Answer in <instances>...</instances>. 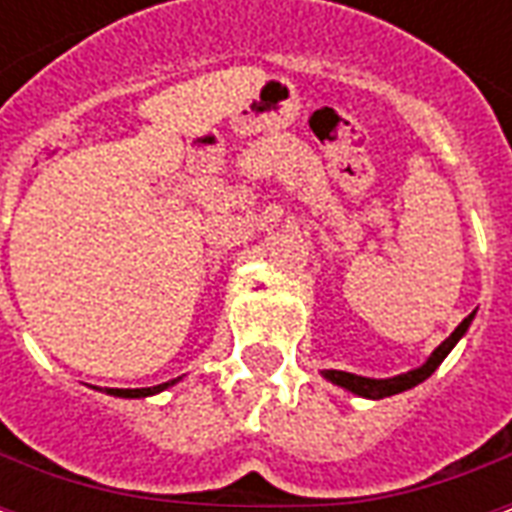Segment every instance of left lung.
Segmentation results:
<instances>
[{
	"label": "left lung",
	"instance_id": "8db88e82",
	"mask_svg": "<svg viewBox=\"0 0 512 512\" xmlns=\"http://www.w3.org/2000/svg\"><path fill=\"white\" fill-rule=\"evenodd\" d=\"M474 321V312L469 315V318H463L461 326L455 329V332L444 340V343L433 351V354L422 362L419 367H414V370H408V373H400V376H392V378H367V376H354V373H345V370H323L321 376L326 378V381H332L334 386H343L345 392H354V395L359 397H367V400H381V397H392V395H400V392H406V389H414L417 384H422L425 378H430L436 370H439V365L447 359V354H450L452 348L458 345V340H461L463 334H466V329L472 326Z\"/></svg>",
	"mask_w": 512,
	"mask_h": 512
}]
</instances>
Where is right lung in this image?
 Instances as JSON below:
<instances>
[{
	"label": "right lung",
	"mask_w": 512,
	"mask_h": 512,
	"mask_svg": "<svg viewBox=\"0 0 512 512\" xmlns=\"http://www.w3.org/2000/svg\"><path fill=\"white\" fill-rule=\"evenodd\" d=\"M180 378H172L167 384H158V386H142V389H101L106 395H115V397H150V395H158V392H164L169 386L178 384Z\"/></svg>",
	"instance_id": "1"
}]
</instances>
